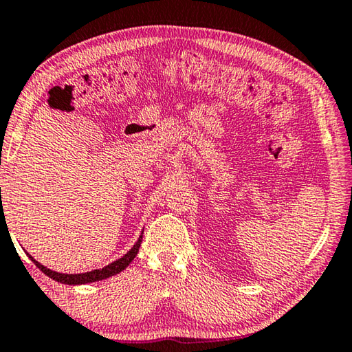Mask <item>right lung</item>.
I'll use <instances>...</instances> for the list:
<instances>
[{
  "mask_svg": "<svg viewBox=\"0 0 352 352\" xmlns=\"http://www.w3.org/2000/svg\"><path fill=\"white\" fill-rule=\"evenodd\" d=\"M141 241H142V234L138 237V241H136L135 245L130 248L129 252L122 256V258H119L118 261L111 262V264H109V265H105L104 269L91 270L87 273H71V275H68V273H58V272H54L51 269H46V267L41 265L38 261H35L31 254H29V258L32 259L34 264L37 265L46 276L54 279V281L62 283V284H69V285H79V284H87V283L102 281V279H107L110 276L118 275V273H121L130 264V262L135 259V256L138 254V250L141 247Z\"/></svg>",
  "mask_w": 352,
  "mask_h": 352,
  "instance_id": "right-lung-1",
  "label": "right lung"
}]
</instances>
